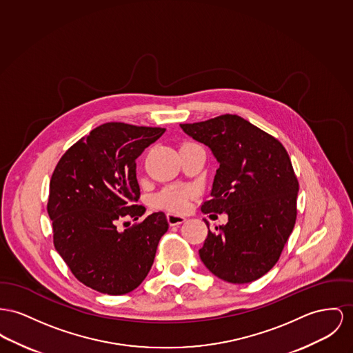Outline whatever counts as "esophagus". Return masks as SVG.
I'll list each match as a JSON object with an SVG mask.
<instances>
[{
  "instance_id": "1",
  "label": "esophagus",
  "mask_w": 353,
  "mask_h": 353,
  "mask_svg": "<svg viewBox=\"0 0 353 353\" xmlns=\"http://www.w3.org/2000/svg\"><path fill=\"white\" fill-rule=\"evenodd\" d=\"M167 221H168L170 226H178V225H182L186 221V218L182 216V215H178V214L168 212L167 214Z\"/></svg>"
}]
</instances>
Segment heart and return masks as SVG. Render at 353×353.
Returning a JSON list of instances; mask_svg holds the SVG:
<instances>
[{
    "label": "heart",
    "instance_id": "obj_1",
    "mask_svg": "<svg viewBox=\"0 0 353 353\" xmlns=\"http://www.w3.org/2000/svg\"><path fill=\"white\" fill-rule=\"evenodd\" d=\"M195 188L191 186H167L152 198V206L168 212H186L190 199L194 196Z\"/></svg>",
    "mask_w": 353,
    "mask_h": 353
}]
</instances>
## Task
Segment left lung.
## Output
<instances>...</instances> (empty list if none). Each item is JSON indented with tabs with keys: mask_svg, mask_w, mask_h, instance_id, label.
I'll return each mask as SVG.
<instances>
[{
	"mask_svg": "<svg viewBox=\"0 0 353 353\" xmlns=\"http://www.w3.org/2000/svg\"><path fill=\"white\" fill-rule=\"evenodd\" d=\"M181 128L206 144L219 163L212 198L201 210L228 214L226 225L209 229L199 257L223 281L259 280L280 259L297 216L299 181L285 147L230 114Z\"/></svg>",
	"mask_w": 353,
	"mask_h": 353,
	"instance_id": "left-lung-1",
	"label": "left lung"
}]
</instances>
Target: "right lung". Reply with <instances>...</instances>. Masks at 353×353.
<instances>
[{"instance_id": "add662e5", "label": "right lung", "mask_w": 353, "mask_h": 353, "mask_svg": "<svg viewBox=\"0 0 353 353\" xmlns=\"http://www.w3.org/2000/svg\"><path fill=\"white\" fill-rule=\"evenodd\" d=\"M165 128L105 123L65 151L50 183L48 214L53 243L73 276L100 293L132 292L148 274L168 229L154 212L120 232L123 218L139 219L137 159Z\"/></svg>"}]
</instances>
